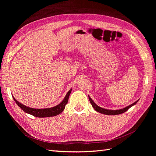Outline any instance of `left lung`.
Listing matches in <instances>:
<instances>
[{
	"label": "left lung",
	"mask_w": 156,
	"mask_h": 156,
	"mask_svg": "<svg viewBox=\"0 0 156 156\" xmlns=\"http://www.w3.org/2000/svg\"><path fill=\"white\" fill-rule=\"evenodd\" d=\"M88 98H89V101L90 102L92 107L94 108V109L97 111V112H99L101 114H105V115H117V114H122L123 113L126 111H127L131 107H132V106H133L134 105H135L138 101H139L137 100L136 102H135L134 103L130 104L129 105L127 106V107L126 108H124L122 109H117V110H110V109H104V108H102L101 107H100V106L97 105L94 102V101L91 99L90 97V96L88 95Z\"/></svg>",
	"instance_id": "8db88e82"
}]
</instances>
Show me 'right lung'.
<instances>
[{
	"instance_id": "right-lung-1",
	"label": "right lung",
	"mask_w": 156,
	"mask_h": 156,
	"mask_svg": "<svg viewBox=\"0 0 156 156\" xmlns=\"http://www.w3.org/2000/svg\"><path fill=\"white\" fill-rule=\"evenodd\" d=\"M71 90H72V88L69 90V92L67 93L64 99L60 104L51 108H45V109L31 108L27 107V106L24 105L23 104L18 102L13 96H12V98L14 101H15V102L18 104L19 107L26 113L30 114L32 116L38 117V118H47V117H52V116L58 115V114H61L64 111L66 105L67 104L68 102V99H69V97Z\"/></svg>"
}]
</instances>
